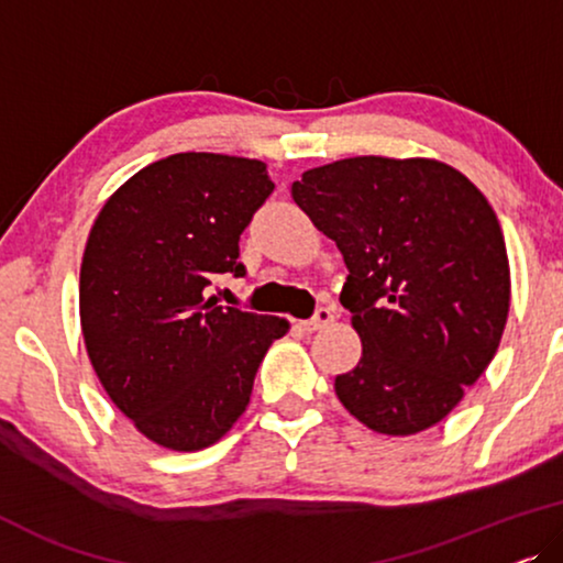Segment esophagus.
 Instances as JSON below:
<instances>
[{"label": "esophagus", "mask_w": 563, "mask_h": 563, "mask_svg": "<svg viewBox=\"0 0 563 563\" xmlns=\"http://www.w3.org/2000/svg\"><path fill=\"white\" fill-rule=\"evenodd\" d=\"M331 321H334V311H331L329 306H321V308H316V313L311 316V319L300 321V329H303V331H319Z\"/></svg>", "instance_id": "34e87169"}]
</instances>
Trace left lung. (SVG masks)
Listing matches in <instances>:
<instances>
[{
	"label": "left lung",
	"instance_id": "8db88e82",
	"mask_svg": "<svg viewBox=\"0 0 563 563\" xmlns=\"http://www.w3.org/2000/svg\"><path fill=\"white\" fill-rule=\"evenodd\" d=\"M292 199L346 263L362 360L336 377L354 418L387 437L431 429L500 344L510 267L493 206L437 161L346 157L306 170Z\"/></svg>",
	"mask_w": 563,
	"mask_h": 563
}]
</instances>
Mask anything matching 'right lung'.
<instances>
[{
	"label": "right lung",
	"instance_id": "1",
	"mask_svg": "<svg viewBox=\"0 0 563 563\" xmlns=\"http://www.w3.org/2000/svg\"><path fill=\"white\" fill-rule=\"evenodd\" d=\"M273 188L260 161L163 157L104 203L86 242V352L114 406L165 449L224 437L267 346L288 331L278 316L206 298L219 275L244 278L240 236Z\"/></svg>",
	"mask_w": 563,
	"mask_h": 563
}]
</instances>
